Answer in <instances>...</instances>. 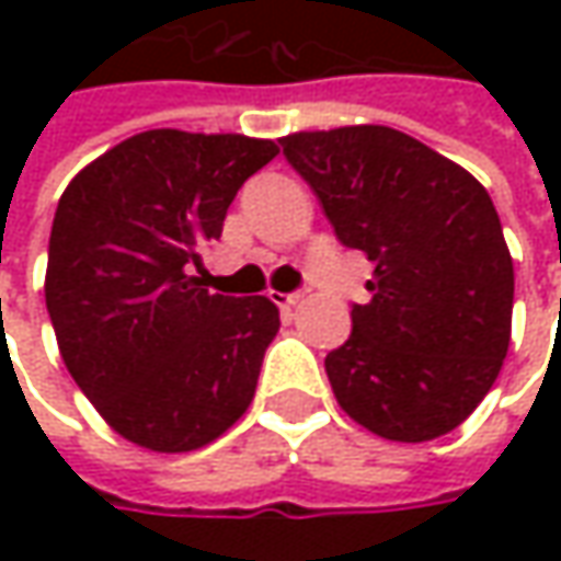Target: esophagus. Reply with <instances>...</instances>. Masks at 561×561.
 <instances>
[{
  "label": "esophagus",
  "mask_w": 561,
  "mask_h": 561,
  "mask_svg": "<svg viewBox=\"0 0 561 561\" xmlns=\"http://www.w3.org/2000/svg\"><path fill=\"white\" fill-rule=\"evenodd\" d=\"M271 299L280 306V309H296L302 299H306V290H299V293H271Z\"/></svg>",
  "instance_id": "1"
}]
</instances>
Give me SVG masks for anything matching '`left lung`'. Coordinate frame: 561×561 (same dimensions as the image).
<instances>
[{"mask_svg": "<svg viewBox=\"0 0 561 561\" xmlns=\"http://www.w3.org/2000/svg\"><path fill=\"white\" fill-rule=\"evenodd\" d=\"M340 243L362 249L371 302L324 371L340 409L393 443L459 427L500 377L515 271L493 199L415 137L356 124L280 137Z\"/></svg>", "mask_w": 561, "mask_h": 561, "instance_id": "left-lung-1", "label": "left lung"}]
</instances>
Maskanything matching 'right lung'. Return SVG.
Returning <instances> with one entry per match:
<instances>
[{
	"label": "right lung",
	"instance_id": "obj_1",
	"mask_svg": "<svg viewBox=\"0 0 561 561\" xmlns=\"http://www.w3.org/2000/svg\"><path fill=\"white\" fill-rule=\"evenodd\" d=\"M277 142L142 130L80 168L55 208L46 309L83 397L124 440L193 453L243 419L280 328L268 296L208 293L193 268Z\"/></svg>",
	"mask_w": 561,
	"mask_h": 561
}]
</instances>
